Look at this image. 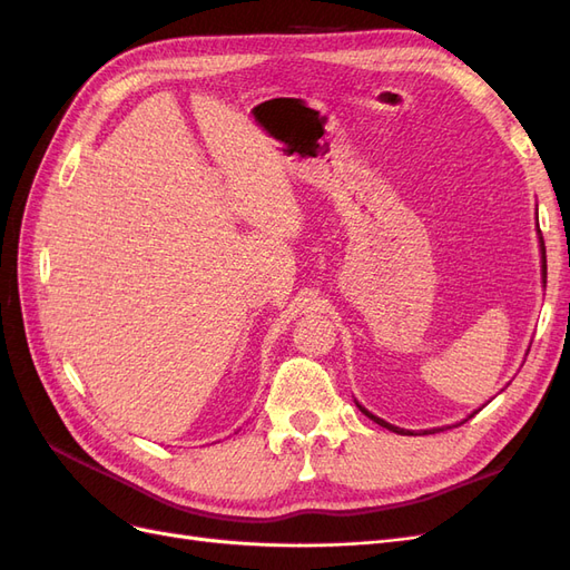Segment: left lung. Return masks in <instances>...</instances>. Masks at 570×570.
I'll use <instances>...</instances> for the list:
<instances>
[{
	"label": "left lung",
	"instance_id": "left-lung-1",
	"mask_svg": "<svg viewBox=\"0 0 570 570\" xmlns=\"http://www.w3.org/2000/svg\"><path fill=\"white\" fill-rule=\"evenodd\" d=\"M540 243H542V237H540ZM542 283L547 285V256H544V243H542ZM358 409H361V413H366V416L371 419V421H375L377 425H383V428H387V430H392V433H400V435H413V433H404V430L402 428H396V425H390L387 421H383V419H377V416H373V413L371 411H366L364 406H361V404H356ZM471 419V416H469ZM469 419H465V421H469ZM428 433H435V430H425V433L423 435H428Z\"/></svg>",
	"mask_w": 570,
	"mask_h": 570
}]
</instances>
